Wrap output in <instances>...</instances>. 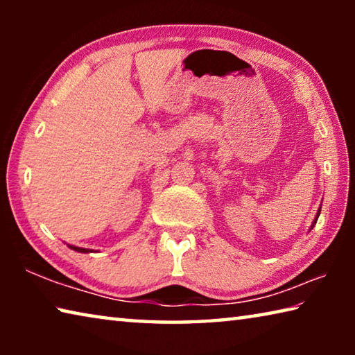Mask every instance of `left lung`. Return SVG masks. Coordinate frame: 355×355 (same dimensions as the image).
I'll return each mask as SVG.
<instances>
[{
    "label": "left lung",
    "instance_id": "obj_1",
    "mask_svg": "<svg viewBox=\"0 0 355 355\" xmlns=\"http://www.w3.org/2000/svg\"><path fill=\"white\" fill-rule=\"evenodd\" d=\"M320 213H321V208L318 209V213H316V218H315V220H313V224H311V227L310 228H313L315 227V224H316V220H318V218H320Z\"/></svg>",
    "mask_w": 355,
    "mask_h": 355
}]
</instances>
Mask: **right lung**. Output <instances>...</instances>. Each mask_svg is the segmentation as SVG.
Returning <instances> with one entry per match:
<instances>
[{
	"instance_id": "obj_1",
	"label": "right lung",
	"mask_w": 355,
	"mask_h": 355,
	"mask_svg": "<svg viewBox=\"0 0 355 355\" xmlns=\"http://www.w3.org/2000/svg\"><path fill=\"white\" fill-rule=\"evenodd\" d=\"M71 250H76V252H81V254H89V252H94L92 249H84V248H76V245H69Z\"/></svg>"
}]
</instances>
